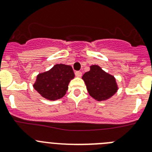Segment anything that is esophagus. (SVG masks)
<instances>
[{
  "instance_id": "1",
  "label": "esophagus",
  "mask_w": 152,
  "mask_h": 152,
  "mask_svg": "<svg viewBox=\"0 0 152 152\" xmlns=\"http://www.w3.org/2000/svg\"><path fill=\"white\" fill-rule=\"evenodd\" d=\"M75 76L77 77H80L82 76V72H75Z\"/></svg>"
}]
</instances>
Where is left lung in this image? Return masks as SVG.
<instances>
[{
    "label": "left lung",
    "mask_w": 152,
    "mask_h": 152,
    "mask_svg": "<svg viewBox=\"0 0 152 152\" xmlns=\"http://www.w3.org/2000/svg\"><path fill=\"white\" fill-rule=\"evenodd\" d=\"M90 70L83 75L82 79L87 86L90 96L97 101H105L118 91L116 79L97 65L90 67Z\"/></svg>",
    "instance_id": "obj_1"
}]
</instances>
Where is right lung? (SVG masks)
<instances>
[{"label": "right lung", "instance_id": "add662e5", "mask_svg": "<svg viewBox=\"0 0 152 152\" xmlns=\"http://www.w3.org/2000/svg\"><path fill=\"white\" fill-rule=\"evenodd\" d=\"M75 77L71 65L56 64L49 71L37 75L33 87L42 97L48 100L62 98Z\"/></svg>", "mask_w": 152, "mask_h": 152}]
</instances>
